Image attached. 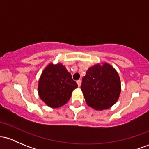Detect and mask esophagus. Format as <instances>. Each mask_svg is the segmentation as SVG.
<instances>
[{"label":"esophagus","instance_id":"34e87169","mask_svg":"<svg viewBox=\"0 0 149 149\" xmlns=\"http://www.w3.org/2000/svg\"><path fill=\"white\" fill-rule=\"evenodd\" d=\"M77 84H78V87H80V85H81V80H77Z\"/></svg>","mask_w":149,"mask_h":149}]
</instances>
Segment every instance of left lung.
Here are the masks:
<instances>
[{"label": "left lung", "instance_id": "obj_1", "mask_svg": "<svg viewBox=\"0 0 149 149\" xmlns=\"http://www.w3.org/2000/svg\"><path fill=\"white\" fill-rule=\"evenodd\" d=\"M80 88L89 107L102 111L111 108L118 100L121 92L120 80L111 65L97 64L86 71Z\"/></svg>", "mask_w": 149, "mask_h": 149}]
</instances>
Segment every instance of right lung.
<instances>
[{
  "label": "right lung",
  "mask_w": 149,
  "mask_h": 149,
  "mask_svg": "<svg viewBox=\"0 0 149 149\" xmlns=\"http://www.w3.org/2000/svg\"><path fill=\"white\" fill-rule=\"evenodd\" d=\"M77 88V83L62 64L51 63L42 72L38 92L46 105L51 108H59L67 103L73 90Z\"/></svg>",
  "instance_id": "1"
}]
</instances>
